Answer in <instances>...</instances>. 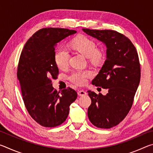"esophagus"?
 <instances>
[{
    "mask_svg": "<svg viewBox=\"0 0 153 153\" xmlns=\"http://www.w3.org/2000/svg\"><path fill=\"white\" fill-rule=\"evenodd\" d=\"M86 94H87L86 92L85 91V90H78V94L79 96H84V95H86Z\"/></svg>",
    "mask_w": 153,
    "mask_h": 153,
    "instance_id": "34e87169",
    "label": "esophagus"
}]
</instances>
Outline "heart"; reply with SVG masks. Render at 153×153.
Returning <instances> with one entry per match:
<instances>
[{
  "label": "heart",
  "instance_id": "obj_1",
  "mask_svg": "<svg viewBox=\"0 0 153 153\" xmlns=\"http://www.w3.org/2000/svg\"><path fill=\"white\" fill-rule=\"evenodd\" d=\"M70 46L75 50L86 56L93 63H99L104 59V52L101 49L96 48L94 40L84 36H77L71 40ZM55 61L59 69H63L68 66L69 53L66 48L59 47L55 52ZM92 73L88 69L86 70H75L69 75V79L77 85L86 84L87 79L91 77Z\"/></svg>",
  "mask_w": 153,
  "mask_h": 153
}]
</instances>
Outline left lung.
Here are the masks:
<instances>
[{
  "label": "left lung",
  "instance_id": "obj_1",
  "mask_svg": "<svg viewBox=\"0 0 153 153\" xmlns=\"http://www.w3.org/2000/svg\"><path fill=\"white\" fill-rule=\"evenodd\" d=\"M107 46V59L92 84L108 89L105 96L88 90V109L93 125L108 129L128 115L140 80V64L136 47L125 35L115 30L82 29Z\"/></svg>",
  "mask_w": 153,
  "mask_h": 153
}]
</instances>
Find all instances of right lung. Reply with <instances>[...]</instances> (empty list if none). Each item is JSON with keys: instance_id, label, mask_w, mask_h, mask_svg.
<instances>
[{"instance_id": "right-lung-1", "label": "right lung", "mask_w": 153, "mask_h": 153, "mask_svg": "<svg viewBox=\"0 0 153 153\" xmlns=\"http://www.w3.org/2000/svg\"><path fill=\"white\" fill-rule=\"evenodd\" d=\"M76 33L65 28H42L27 41L21 53L17 77L23 100L30 115L42 126L63 123L77 98L75 90L68 87L58 92L51 84L59 75L54 57L56 43Z\"/></svg>"}]
</instances>
